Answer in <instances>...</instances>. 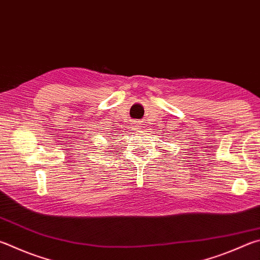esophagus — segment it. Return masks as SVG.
Instances as JSON below:
<instances>
[{"mask_svg":"<svg viewBox=\"0 0 260 260\" xmlns=\"http://www.w3.org/2000/svg\"><path fill=\"white\" fill-rule=\"evenodd\" d=\"M134 124H135V127H140V122H134Z\"/></svg>","mask_w":260,"mask_h":260,"instance_id":"obj_1","label":"esophagus"}]
</instances>
